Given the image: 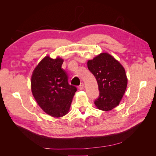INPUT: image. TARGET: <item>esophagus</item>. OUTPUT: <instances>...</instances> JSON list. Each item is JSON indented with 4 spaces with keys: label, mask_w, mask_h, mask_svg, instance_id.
I'll return each instance as SVG.
<instances>
[{
    "label": "esophagus",
    "mask_w": 156,
    "mask_h": 156,
    "mask_svg": "<svg viewBox=\"0 0 156 156\" xmlns=\"http://www.w3.org/2000/svg\"><path fill=\"white\" fill-rule=\"evenodd\" d=\"M84 83H81V84H80V85L79 86V90H83V89L84 88Z\"/></svg>",
    "instance_id": "esophagus-1"
}]
</instances>
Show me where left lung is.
<instances>
[{
  "mask_svg": "<svg viewBox=\"0 0 156 156\" xmlns=\"http://www.w3.org/2000/svg\"><path fill=\"white\" fill-rule=\"evenodd\" d=\"M87 66L96 79L100 91L94 103L100 110H112L119 105L126 90L127 79L124 67L107 53L88 60Z\"/></svg>",
  "mask_w": 156,
  "mask_h": 156,
  "instance_id": "left-lung-1",
  "label": "left lung"
}]
</instances>
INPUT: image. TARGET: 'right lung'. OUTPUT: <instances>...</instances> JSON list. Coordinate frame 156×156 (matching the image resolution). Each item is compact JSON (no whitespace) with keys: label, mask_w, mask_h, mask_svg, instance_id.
<instances>
[{"label":"right lung","mask_w":156,"mask_h":156,"mask_svg":"<svg viewBox=\"0 0 156 156\" xmlns=\"http://www.w3.org/2000/svg\"><path fill=\"white\" fill-rule=\"evenodd\" d=\"M64 60L47 56L37 64L31 77V90L45 112L59 118L68 112L77 88L68 83L67 73L62 68Z\"/></svg>","instance_id":"right-lung-1"}]
</instances>
